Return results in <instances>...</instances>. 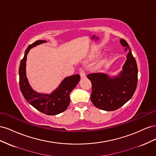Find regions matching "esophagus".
I'll return each instance as SVG.
<instances>
[{
    "mask_svg": "<svg viewBox=\"0 0 156 156\" xmlns=\"http://www.w3.org/2000/svg\"><path fill=\"white\" fill-rule=\"evenodd\" d=\"M79 74H80V75H81V78H84L86 77V73H85V72H84V70H81V72H79Z\"/></svg>",
    "mask_w": 156,
    "mask_h": 156,
    "instance_id": "1",
    "label": "esophagus"
}]
</instances>
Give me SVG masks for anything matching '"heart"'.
I'll use <instances>...</instances> for the list:
<instances>
[{
    "label": "heart",
    "instance_id": "obj_1",
    "mask_svg": "<svg viewBox=\"0 0 156 156\" xmlns=\"http://www.w3.org/2000/svg\"><path fill=\"white\" fill-rule=\"evenodd\" d=\"M106 62H107L106 59H102V60H101L100 62H99V64H98V67H101V66H103L106 63Z\"/></svg>",
    "mask_w": 156,
    "mask_h": 156
}]
</instances>
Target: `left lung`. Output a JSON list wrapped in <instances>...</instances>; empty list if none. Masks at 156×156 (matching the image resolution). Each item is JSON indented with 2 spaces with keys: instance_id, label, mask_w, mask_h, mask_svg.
<instances>
[{
  "instance_id": "obj_1",
  "label": "left lung",
  "mask_w": 156,
  "mask_h": 156,
  "mask_svg": "<svg viewBox=\"0 0 156 156\" xmlns=\"http://www.w3.org/2000/svg\"><path fill=\"white\" fill-rule=\"evenodd\" d=\"M120 44L129 50L122 71L118 76L111 77L103 73L87 75L92 83L90 100L94 106L107 111H115L124 105L133 96L138 81V68L127 41Z\"/></svg>"
}]
</instances>
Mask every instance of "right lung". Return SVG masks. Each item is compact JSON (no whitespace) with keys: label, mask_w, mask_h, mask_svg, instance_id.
Segmentation results:
<instances>
[{"label":"right lung","mask_w":156,"mask_h":156,"mask_svg":"<svg viewBox=\"0 0 156 156\" xmlns=\"http://www.w3.org/2000/svg\"><path fill=\"white\" fill-rule=\"evenodd\" d=\"M45 42L47 41L37 40L27 48L19 69L20 87L25 100L37 111L48 115H56L64 112L69 106V94L79 82L80 75L77 74L66 77L59 87L50 94L37 93L32 90L26 76L27 55L31 48Z\"/></svg>","instance_id":"obj_1"}]
</instances>
